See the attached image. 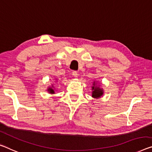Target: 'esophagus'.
I'll return each mask as SVG.
<instances>
[{
  "mask_svg": "<svg viewBox=\"0 0 152 152\" xmlns=\"http://www.w3.org/2000/svg\"><path fill=\"white\" fill-rule=\"evenodd\" d=\"M73 75L75 77L77 78L78 77V73L77 71H73Z\"/></svg>",
  "mask_w": 152,
  "mask_h": 152,
  "instance_id": "1",
  "label": "esophagus"
}]
</instances>
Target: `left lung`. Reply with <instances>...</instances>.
<instances>
[{
	"mask_svg": "<svg viewBox=\"0 0 152 152\" xmlns=\"http://www.w3.org/2000/svg\"><path fill=\"white\" fill-rule=\"evenodd\" d=\"M92 96L94 99H99V98L101 97L102 94H103V90L100 88L99 86H97V83L94 81L93 83V86L92 87Z\"/></svg>",
	"mask_w": 152,
	"mask_h": 152,
	"instance_id": "1",
	"label": "left lung"
}]
</instances>
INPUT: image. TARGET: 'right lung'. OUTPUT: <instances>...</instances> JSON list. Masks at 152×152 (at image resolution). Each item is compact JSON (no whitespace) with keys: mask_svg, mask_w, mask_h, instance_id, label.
Returning <instances> with one entry per match:
<instances>
[{"mask_svg":"<svg viewBox=\"0 0 152 152\" xmlns=\"http://www.w3.org/2000/svg\"><path fill=\"white\" fill-rule=\"evenodd\" d=\"M53 86H52V87H49L48 89V91L50 93V94H54V93H55L54 90L53 89Z\"/></svg>","mask_w":152,"mask_h":152,"instance_id":"add662e5","label":"right lung"}]
</instances>
